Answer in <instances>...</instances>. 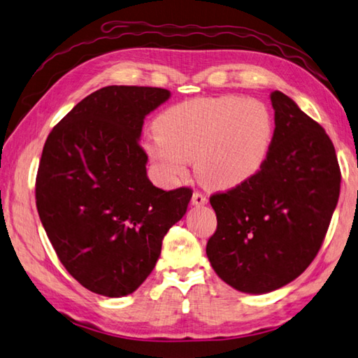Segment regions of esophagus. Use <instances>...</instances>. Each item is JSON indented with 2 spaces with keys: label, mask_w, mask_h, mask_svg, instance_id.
I'll list each match as a JSON object with an SVG mask.
<instances>
[{
  "label": "esophagus",
  "mask_w": 358,
  "mask_h": 358,
  "mask_svg": "<svg viewBox=\"0 0 358 358\" xmlns=\"http://www.w3.org/2000/svg\"><path fill=\"white\" fill-rule=\"evenodd\" d=\"M207 196L206 194H202V193H199V192H194L193 193V196H192V202H193V206H196V207H199V206H204V204H207Z\"/></svg>",
  "instance_id": "34e87169"
}]
</instances>
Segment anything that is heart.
I'll list each match as a JSON object with an SVG mask.
<instances>
[{"mask_svg":"<svg viewBox=\"0 0 358 358\" xmlns=\"http://www.w3.org/2000/svg\"><path fill=\"white\" fill-rule=\"evenodd\" d=\"M146 140L148 157L168 182L184 179L188 160L206 185L229 190L257 174L269 156L274 120L259 99L198 98L166 109Z\"/></svg>","mask_w":358,"mask_h":358,"instance_id":"heart-1","label":"heart"}]
</instances>
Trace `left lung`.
Segmentation results:
<instances>
[{
	"label": "left lung",
	"mask_w": 358,
	"mask_h": 358,
	"mask_svg": "<svg viewBox=\"0 0 358 358\" xmlns=\"http://www.w3.org/2000/svg\"><path fill=\"white\" fill-rule=\"evenodd\" d=\"M274 138L262 170L215 193L217 231L207 257L220 278L243 293H269L307 269L324 241L340 196L332 140L282 92H271Z\"/></svg>",
	"instance_id": "8db88e82"
}]
</instances>
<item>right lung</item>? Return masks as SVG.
Returning a JSON list of instances; mask_svg holds the SVG:
<instances>
[{
    "label": "right lung",
    "mask_w": 358,
    "mask_h": 358,
    "mask_svg": "<svg viewBox=\"0 0 358 358\" xmlns=\"http://www.w3.org/2000/svg\"><path fill=\"white\" fill-rule=\"evenodd\" d=\"M168 98L159 87H103L45 141L36 179L40 221L66 271L96 294L136 292L192 199V188L165 192L146 176L143 120Z\"/></svg>",
    "instance_id": "1"
}]
</instances>
